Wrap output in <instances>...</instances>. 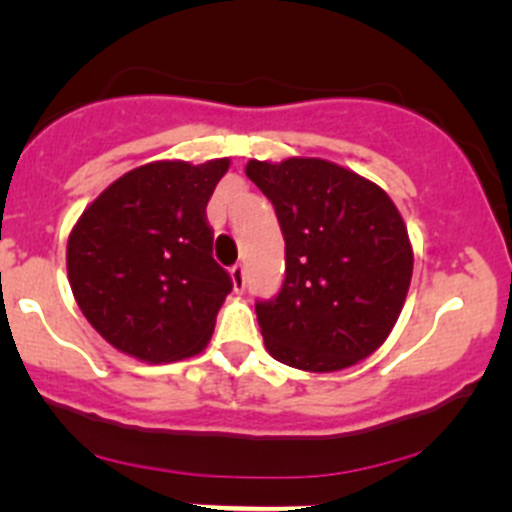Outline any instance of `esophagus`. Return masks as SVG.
<instances>
[{"instance_id":"1","label":"esophagus","mask_w":512,"mask_h":512,"mask_svg":"<svg viewBox=\"0 0 512 512\" xmlns=\"http://www.w3.org/2000/svg\"><path fill=\"white\" fill-rule=\"evenodd\" d=\"M230 277H232V285H235V292H242L245 289V265H232L230 267Z\"/></svg>"}]
</instances>
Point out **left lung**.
<instances>
[{
  "label": "left lung",
  "mask_w": 512,
  "mask_h": 512,
  "mask_svg": "<svg viewBox=\"0 0 512 512\" xmlns=\"http://www.w3.org/2000/svg\"><path fill=\"white\" fill-rule=\"evenodd\" d=\"M285 237V282L255 312L267 352L304 371H339L384 344L414 272L389 195L322 158L247 163Z\"/></svg>",
  "instance_id": "left-lung-1"
}]
</instances>
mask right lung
<instances>
[{"label":"right lung","instance_id":"right-lung-1","mask_svg":"<svg viewBox=\"0 0 512 512\" xmlns=\"http://www.w3.org/2000/svg\"><path fill=\"white\" fill-rule=\"evenodd\" d=\"M227 165H141L108 185L71 230V292L121 352L160 364L198 354L213 337L232 277L213 257L205 208Z\"/></svg>","mask_w":512,"mask_h":512}]
</instances>
